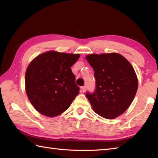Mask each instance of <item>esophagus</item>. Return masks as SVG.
Listing matches in <instances>:
<instances>
[{
  "instance_id": "obj_1",
  "label": "esophagus",
  "mask_w": 158,
  "mask_h": 158,
  "mask_svg": "<svg viewBox=\"0 0 158 158\" xmlns=\"http://www.w3.org/2000/svg\"><path fill=\"white\" fill-rule=\"evenodd\" d=\"M81 89H82V91H83V92H85V89H86L85 86H83V87H81Z\"/></svg>"
}]
</instances>
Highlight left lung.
I'll return each instance as SVG.
<instances>
[{
  "label": "left lung",
  "instance_id": "obj_1",
  "mask_svg": "<svg viewBox=\"0 0 158 158\" xmlns=\"http://www.w3.org/2000/svg\"><path fill=\"white\" fill-rule=\"evenodd\" d=\"M85 59L94 70L96 89L86 96L93 110L104 118L122 115L133 101L138 79L131 64L117 53L88 54Z\"/></svg>",
  "mask_w": 158,
  "mask_h": 158
}]
</instances>
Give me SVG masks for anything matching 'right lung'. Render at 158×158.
Returning a JSON list of instances; mask_svg holds the SVG:
<instances>
[{
    "instance_id": "1",
    "label": "right lung",
    "mask_w": 158,
    "mask_h": 158,
    "mask_svg": "<svg viewBox=\"0 0 158 158\" xmlns=\"http://www.w3.org/2000/svg\"><path fill=\"white\" fill-rule=\"evenodd\" d=\"M78 53L49 51L36 56L26 69V92L34 108L47 117H56L69 109L79 94L71 67Z\"/></svg>"
}]
</instances>
